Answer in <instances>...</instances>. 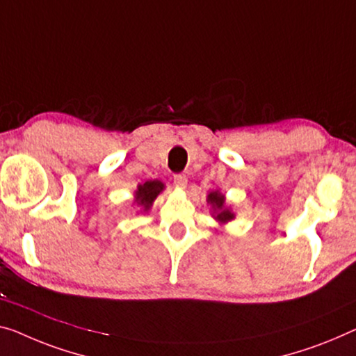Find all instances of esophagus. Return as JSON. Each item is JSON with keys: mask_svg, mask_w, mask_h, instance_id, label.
<instances>
[{"mask_svg": "<svg viewBox=\"0 0 356 356\" xmlns=\"http://www.w3.org/2000/svg\"><path fill=\"white\" fill-rule=\"evenodd\" d=\"M187 176H185V174H176V176H174V185H176L177 188H185L187 187Z\"/></svg>", "mask_w": 356, "mask_h": 356, "instance_id": "obj_1", "label": "esophagus"}]
</instances>
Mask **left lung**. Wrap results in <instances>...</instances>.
Here are the masks:
<instances>
[{"label":"left lung","instance_id":"1","mask_svg":"<svg viewBox=\"0 0 356 356\" xmlns=\"http://www.w3.org/2000/svg\"><path fill=\"white\" fill-rule=\"evenodd\" d=\"M208 201H211V204L214 206V209L217 211V220L229 222L233 219L232 212L229 209H224V195H220L219 192H212L208 196Z\"/></svg>","mask_w":356,"mask_h":356}]
</instances>
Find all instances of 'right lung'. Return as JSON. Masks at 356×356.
I'll return each instance as SVG.
<instances>
[{
  "mask_svg": "<svg viewBox=\"0 0 356 356\" xmlns=\"http://www.w3.org/2000/svg\"><path fill=\"white\" fill-rule=\"evenodd\" d=\"M164 185L160 182V180H148L144 185H139V188H137L136 192V201L137 204L144 206V209L147 211L150 208L153 200L156 198L158 193L161 192Z\"/></svg>",
  "mask_w": 356,
  "mask_h": 356,
  "instance_id": "obj_1",
  "label": "right lung"
}]
</instances>
